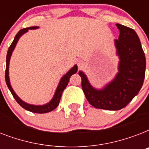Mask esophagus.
<instances>
[{
  "mask_svg": "<svg viewBox=\"0 0 149 149\" xmlns=\"http://www.w3.org/2000/svg\"><path fill=\"white\" fill-rule=\"evenodd\" d=\"M82 65H83V61L80 60V59L77 60V65H78V67L80 68L82 66Z\"/></svg>",
  "mask_w": 149,
  "mask_h": 149,
  "instance_id": "34e87169",
  "label": "esophagus"
}]
</instances>
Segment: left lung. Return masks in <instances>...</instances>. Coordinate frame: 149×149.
Returning a JSON list of instances; mask_svg holds the SVG:
<instances>
[{
	"mask_svg": "<svg viewBox=\"0 0 149 149\" xmlns=\"http://www.w3.org/2000/svg\"><path fill=\"white\" fill-rule=\"evenodd\" d=\"M120 31L115 39L120 58L118 73L103 90L91 86L84 72L79 71L82 89L89 103L96 108L118 111L124 108L139 93L143 85L146 61L141 42L134 29L116 24Z\"/></svg>",
	"mask_w": 149,
	"mask_h": 149,
	"instance_id": "8db88e82",
	"label": "left lung"
}]
</instances>
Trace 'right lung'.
<instances>
[{
	"instance_id": "add662e5",
	"label": "right lung",
	"mask_w": 149,
	"mask_h": 149,
	"mask_svg": "<svg viewBox=\"0 0 149 149\" xmlns=\"http://www.w3.org/2000/svg\"><path fill=\"white\" fill-rule=\"evenodd\" d=\"M38 29L37 26H33V27H29V28H25V29H21L17 33V35L15 36V38H14V41L11 43V45H10V47L8 50V53H7V58H6V70H5V80L6 84H7V86L10 90V93H12L13 97H15V100L20 104V106H22V107L27 111H31V112H33V113H48V112H50V111H53L54 109H56L57 107V106L59 104V101H60L61 96H62V93H63V91L65 90V88L67 86L68 83H69V80H70V77L72 76V74L76 73L77 71V65H75L71 69V70L69 71V72L66 73V74L63 77V78L61 79L60 82L58 85V87L56 89V93H55V95H54L53 98L52 99L51 101L48 104H45V105H42V106H36V105H31V104H29L25 103V102L22 101V100L20 99L16 93L14 92L12 87L10 86V80H9V76H8V67H9V62H10V56H11V53H12L13 50L15 49V45L17 44V41L19 39V38L23 35L24 33H25L26 31H28L29 29Z\"/></svg>"
}]
</instances>
